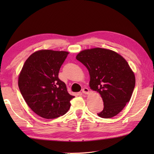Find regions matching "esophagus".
<instances>
[{"label":"esophagus","instance_id":"34e87169","mask_svg":"<svg viewBox=\"0 0 154 154\" xmlns=\"http://www.w3.org/2000/svg\"><path fill=\"white\" fill-rule=\"evenodd\" d=\"M82 93L83 94H89V89H88V88H87V87H84L83 89H82Z\"/></svg>","mask_w":154,"mask_h":154}]
</instances>
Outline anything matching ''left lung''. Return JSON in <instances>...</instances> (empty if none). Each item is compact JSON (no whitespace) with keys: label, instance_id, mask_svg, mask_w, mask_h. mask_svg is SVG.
Here are the masks:
<instances>
[{"label":"left lung","instance_id":"left-lung-1","mask_svg":"<svg viewBox=\"0 0 154 154\" xmlns=\"http://www.w3.org/2000/svg\"><path fill=\"white\" fill-rule=\"evenodd\" d=\"M76 59L89 71L91 89L103 99L104 109L98 116L117 115L130 101L135 87L134 73L128 62L116 52L100 48L81 51Z\"/></svg>","mask_w":154,"mask_h":154}]
</instances>
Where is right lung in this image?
<instances>
[{"instance_id":"right-lung-1","label":"right lung","mask_w":154,"mask_h":154,"mask_svg":"<svg viewBox=\"0 0 154 154\" xmlns=\"http://www.w3.org/2000/svg\"><path fill=\"white\" fill-rule=\"evenodd\" d=\"M67 51L42 50L29 57L18 77L22 95L32 111L46 119L63 116L74 98L58 77Z\"/></svg>"}]
</instances>
